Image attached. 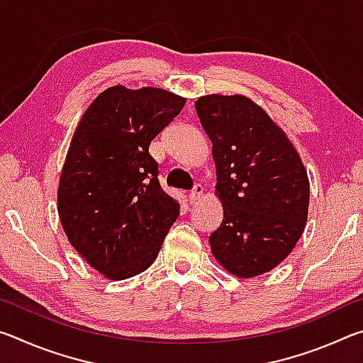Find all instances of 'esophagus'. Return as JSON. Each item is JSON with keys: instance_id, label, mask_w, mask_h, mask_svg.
<instances>
[{"instance_id": "esophagus-1", "label": "esophagus", "mask_w": 363, "mask_h": 363, "mask_svg": "<svg viewBox=\"0 0 363 363\" xmlns=\"http://www.w3.org/2000/svg\"><path fill=\"white\" fill-rule=\"evenodd\" d=\"M201 194H203V187H201V186H195V187L192 189V192L189 194V203H196V201L200 200Z\"/></svg>"}]
</instances>
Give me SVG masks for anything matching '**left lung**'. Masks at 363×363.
<instances>
[{"mask_svg": "<svg viewBox=\"0 0 363 363\" xmlns=\"http://www.w3.org/2000/svg\"><path fill=\"white\" fill-rule=\"evenodd\" d=\"M213 144L223 223L211 253L227 272L251 279L277 267L303 235L309 177L285 131L247 96L208 94L195 101Z\"/></svg>", "mask_w": 363, "mask_h": 363, "instance_id": "8db88e82", "label": "left lung"}]
</instances>
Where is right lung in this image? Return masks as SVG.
Here are the masks:
<instances>
[{
    "label": "right lung",
    "instance_id": "add662e5",
    "mask_svg": "<svg viewBox=\"0 0 363 363\" xmlns=\"http://www.w3.org/2000/svg\"><path fill=\"white\" fill-rule=\"evenodd\" d=\"M186 99L167 89L116 84L79 120L57 189L67 238L108 280L134 277L157 259L179 203L158 182L153 139Z\"/></svg>",
    "mask_w": 363,
    "mask_h": 363
}]
</instances>
